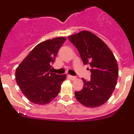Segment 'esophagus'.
<instances>
[{
	"instance_id": "1",
	"label": "esophagus",
	"mask_w": 134,
	"mask_h": 134,
	"mask_svg": "<svg viewBox=\"0 0 134 134\" xmlns=\"http://www.w3.org/2000/svg\"><path fill=\"white\" fill-rule=\"evenodd\" d=\"M69 78L71 79V80H75L76 79H77V77H75V76H72V75H69Z\"/></svg>"
}]
</instances>
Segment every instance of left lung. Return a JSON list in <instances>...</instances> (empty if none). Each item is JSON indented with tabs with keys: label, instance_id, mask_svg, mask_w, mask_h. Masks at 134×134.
I'll return each mask as SVG.
<instances>
[{
	"label": "left lung",
	"instance_id": "left-lung-1",
	"mask_svg": "<svg viewBox=\"0 0 134 134\" xmlns=\"http://www.w3.org/2000/svg\"><path fill=\"white\" fill-rule=\"evenodd\" d=\"M78 49L83 64L91 67V81L82 78L84 87L75 92L77 100L87 107L101 106L112 95L118 77V67L112 51L103 41L88 31L68 37Z\"/></svg>",
	"mask_w": 134,
	"mask_h": 134
}]
</instances>
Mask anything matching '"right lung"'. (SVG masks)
<instances>
[{"instance_id":"1","label":"right lung","mask_w":134,"mask_h":134,"mask_svg":"<svg viewBox=\"0 0 134 134\" xmlns=\"http://www.w3.org/2000/svg\"><path fill=\"white\" fill-rule=\"evenodd\" d=\"M65 40V37H59L41 42L16 68V82L33 103L46 104L58 95L66 75L52 73L51 68Z\"/></svg>"}]
</instances>
